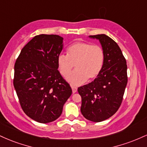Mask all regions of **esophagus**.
<instances>
[{
    "instance_id": "34e87169",
    "label": "esophagus",
    "mask_w": 147,
    "mask_h": 147,
    "mask_svg": "<svg viewBox=\"0 0 147 147\" xmlns=\"http://www.w3.org/2000/svg\"><path fill=\"white\" fill-rule=\"evenodd\" d=\"M71 87H72V92H73V93H75V92H77V88L75 87V86H72Z\"/></svg>"
}]
</instances>
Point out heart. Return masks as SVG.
<instances>
[{
  "instance_id": "1",
  "label": "heart",
  "mask_w": 147,
  "mask_h": 147,
  "mask_svg": "<svg viewBox=\"0 0 147 147\" xmlns=\"http://www.w3.org/2000/svg\"><path fill=\"white\" fill-rule=\"evenodd\" d=\"M105 55L99 45L87 42H76L67 49V55L57 57V65L63 76L69 73L76 64V70L66 77L73 86H79L87 79L91 80L99 75L104 66Z\"/></svg>"
}]
</instances>
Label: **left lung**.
<instances>
[{
	"label": "left lung",
	"mask_w": 147,
	"mask_h": 147,
	"mask_svg": "<svg viewBox=\"0 0 147 147\" xmlns=\"http://www.w3.org/2000/svg\"><path fill=\"white\" fill-rule=\"evenodd\" d=\"M98 39L104 51L102 71L93 82L78 88L82 97L81 112L86 119L99 122L117 112L127 84V65L122 50L106 34L89 36Z\"/></svg>",
	"instance_id": "1"
}]
</instances>
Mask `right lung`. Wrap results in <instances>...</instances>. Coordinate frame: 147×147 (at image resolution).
I'll return each instance as SVG.
<instances>
[{"mask_svg":"<svg viewBox=\"0 0 147 147\" xmlns=\"http://www.w3.org/2000/svg\"><path fill=\"white\" fill-rule=\"evenodd\" d=\"M63 40L56 34L35 36L22 49L15 63L14 86L20 104L36 122L56 120L72 94L57 65Z\"/></svg>","mask_w":147,"mask_h":147,"instance_id":"1","label":"right lung"}]
</instances>
